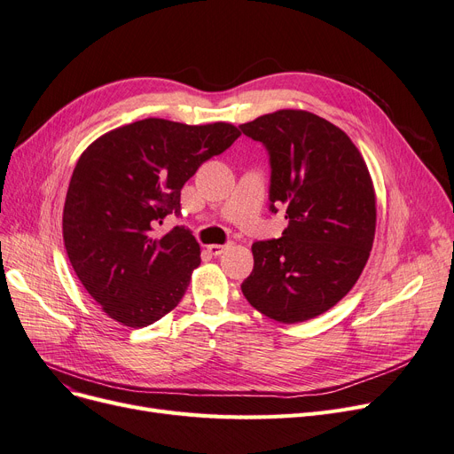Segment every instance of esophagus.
Wrapping results in <instances>:
<instances>
[{"label": "esophagus", "mask_w": 454, "mask_h": 454, "mask_svg": "<svg viewBox=\"0 0 454 454\" xmlns=\"http://www.w3.org/2000/svg\"><path fill=\"white\" fill-rule=\"evenodd\" d=\"M231 247V243H226V245H209L207 250L213 254V255H221L224 250H228Z\"/></svg>", "instance_id": "34e87169"}]
</instances>
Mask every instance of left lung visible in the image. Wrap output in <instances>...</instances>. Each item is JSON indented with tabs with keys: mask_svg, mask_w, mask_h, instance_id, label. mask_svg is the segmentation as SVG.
Instances as JSON below:
<instances>
[{
	"mask_svg": "<svg viewBox=\"0 0 454 454\" xmlns=\"http://www.w3.org/2000/svg\"><path fill=\"white\" fill-rule=\"evenodd\" d=\"M265 146L269 211L286 207L280 239L252 245L247 301L280 323H302L338 304L360 278L377 226L367 165L345 131L325 118L282 109L241 124Z\"/></svg>",
	"mask_w": 454,
	"mask_h": 454,
	"instance_id": "1",
	"label": "left lung"
}]
</instances>
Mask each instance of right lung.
<instances>
[{
    "mask_svg": "<svg viewBox=\"0 0 454 454\" xmlns=\"http://www.w3.org/2000/svg\"><path fill=\"white\" fill-rule=\"evenodd\" d=\"M241 133L215 122L187 126L145 118L96 139L77 161L63 211L68 260L111 319L148 326L178 306L200 265L187 226L160 235L182 215V187Z\"/></svg>",
    "mask_w": 454,
    "mask_h": 454,
    "instance_id": "obj_1",
    "label": "right lung"
}]
</instances>
